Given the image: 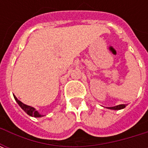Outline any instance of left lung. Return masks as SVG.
<instances>
[{"mask_svg":"<svg viewBox=\"0 0 148 148\" xmlns=\"http://www.w3.org/2000/svg\"><path fill=\"white\" fill-rule=\"evenodd\" d=\"M126 105H119V106H113V107H108V109H112V110H120V109H124Z\"/></svg>","mask_w":148,"mask_h":148,"instance_id":"obj_1","label":"left lung"}]
</instances>
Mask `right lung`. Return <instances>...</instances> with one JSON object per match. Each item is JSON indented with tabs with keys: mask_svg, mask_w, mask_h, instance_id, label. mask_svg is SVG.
<instances>
[{
	"mask_svg": "<svg viewBox=\"0 0 148 148\" xmlns=\"http://www.w3.org/2000/svg\"><path fill=\"white\" fill-rule=\"evenodd\" d=\"M14 96V98L16 100V101L18 103V105L21 106V108L23 110H24L27 115H29L31 116H34V117H41L42 116V115H41L39 113V112L37 111L36 109L33 108V107H32V106H27V105H25L24 103H22L21 101H19V100L16 98V97Z\"/></svg>",
	"mask_w": 148,
	"mask_h": 148,
	"instance_id": "1",
	"label": "right lung"
}]
</instances>
